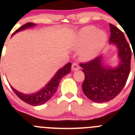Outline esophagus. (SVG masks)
Masks as SVG:
<instances>
[{"label": "esophagus", "mask_w": 135, "mask_h": 135, "mask_svg": "<svg viewBox=\"0 0 135 135\" xmlns=\"http://www.w3.org/2000/svg\"><path fill=\"white\" fill-rule=\"evenodd\" d=\"M80 69V66H79L77 63H74L73 64V65H72V70H74V71L79 70Z\"/></svg>", "instance_id": "esophagus-1"}]
</instances>
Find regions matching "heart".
<instances>
[{"instance_id":"b5f03b06","label":"heart","mask_w":135,"mask_h":135,"mask_svg":"<svg viewBox=\"0 0 135 135\" xmlns=\"http://www.w3.org/2000/svg\"><path fill=\"white\" fill-rule=\"evenodd\" d=\"M107 40L106 32L97 31V28L93 26H88L78 31L73 42V46L76 49L84 47L80 52V57L88 61L97 56L105 46Z\"/></svg>"}]
</instances>
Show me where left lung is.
Returning <instances> with one entry per match:
<instances>
[{"label": "left lung", "instance_id": "obj_1", "mask_svg": "<svg viewBox=\"0 0 135 135\" xmlns=\"http://www.w3.org/2000/svg\"><path fill=\"white\" fill-rule=\"evenodd\" d=\"M110 44H115L118 50V66L107 67L103 65L101 55L80 64L85 74L83 91L88 99L96 103L108 102L115 98L122 91L130 73V46L122 31L110 23Z\"/></svg>", "mask_w": 135, "mask_h": 135}]
</instances>
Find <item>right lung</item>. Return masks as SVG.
<instances>
[{"instance_id": "1", "label": "right lung", "mask_w": 135, "mask_h": 135, "mask_svg": "<svg viewBox=\"0 0 135 135\" xmlns=\"http://www.w3.org/2000/svg\"><path fill=\"white\" fill-rule=\"evenodd\" d=\"M36 25V24L33 23H27L21 26L19 28H17L16 31L13 33L12 36L15 35L17 32H20L21 31H23L25 28H29V27H34ZM71 62H68L65 66H64L62 69H59L55 76L52 78L51 80L49 81L48 84L43 88L41 90L36 93H32V94H25L19 92L12 86H11V88L13 91L16 94L17 97L23 101L25 102L27 104H29L33 106H38L42 105L44 104L47 101H48L50 99L53 97V95L55 93L57 89L58 88L60 81L62 79L63 76H65L66 74H68L70 73V69H71Z\"/></svg>"}]
</instances>
